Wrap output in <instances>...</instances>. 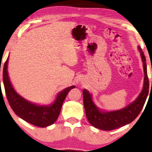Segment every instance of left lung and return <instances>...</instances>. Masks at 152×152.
Listing matches in <instances>:
<instances>
[{"mask_svg": "<svg viewBox=\"0 0 152 152\" xmlns=\"http://www.w3.org/2000/svg\"><path fill=\"white\" fill-rule=\"evenodd\" d=\"M138 50L142 62L144 81L142 91L135 100L121 110L104 111L96 104L91 94L86 89H83V102L85 114L89 123L94 127L104 131L118 129L132 123L142 110L148 96L149 85L147 72L146 58L139 46H138Z\"/></svg>", "mask_w": 152, "mask_h": 152, "instance_id": "obj_1", "label": "left lung"}]
</instances>
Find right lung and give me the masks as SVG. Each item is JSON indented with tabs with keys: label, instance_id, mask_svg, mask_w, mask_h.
<instances>
[{
	"label": "right lung",
	"instance_id": "add662e5",
	"mask_svg": "<svg viewBox=\"0 0 152 152\" xmlns=\"http://www.w3.org/2000/svg\"><path fill=\"white\" fill-rule=\"evenodd\" d=\"M9 56L4 64L3 80L6 96L10 105L18 117L31 125L40 127H48L55 123L58 117L62 104L67 94L74 85L70 86L57 94L54 101L50 104H39L25 99L15 90L8 74Z\"/></svg>",
	"mask_w": 152,
	"mask_h": 152
}]
</instances>
